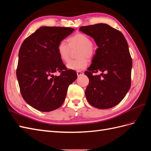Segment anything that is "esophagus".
I'll list each match as a JSON object with an SVG mask.
<instances>
[{"label":"esophagus","mask_w":151,"mask_h":151,"mask_svg":"<svg viewBox=\"0 0 151 151\" xmlns=\"http://www.w3.org/2000/svg\"><path fill=\"white\" fill-rule=\"evenodd\" d=\"M82 75H83V72H81V71L77 72V76H78V77H79V76H82Z\"/></svg>","instance_id":"34e87169"}]
</instances>
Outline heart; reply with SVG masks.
<instances>
[{
	"mask_svg": "<svg viewBox=\"0 0 151 151\" xmlns=\"http://www.w3.org/2000/svg\"><path fill=\"white\" fill-rule=\"evenodd\" d=\"M68 45L65 41H61L57 46L58 56L64 62L69 60L70 48L79 47L78 52V59L70 61L67 64V68L74 71H81L85 69L88 65V58H91L95 54V49L91 43V39L85 34L78 33L68 39Z\"/></svg>",
	"mask_w": 151,
	"mask_h": 151,
	"instance_id": "1",
	"label": "heart"
}]
</instances>
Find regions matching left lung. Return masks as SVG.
Here are the masks:
<instances>
[{
  "label": "left lung",
  "instance_id": "left-lung-1",
  "mask_svg": "<svg viewBox=\"0 0 151 151\" xmlns=\"http://www.w3.org/2000/svg\"><path fill=\"white\" fill-rule=\"evenodd\" d=\"M79 31L92 38L98 47L84 72L90 80L85 91L87 101L99 109L113 108L131 87L133 63L127 42L122 32L106 24L82 26ZM97 71L100 75H93Z\"/></svg>",
  "mask_w": 151,
  "mask_h": 151
}]
</instances>
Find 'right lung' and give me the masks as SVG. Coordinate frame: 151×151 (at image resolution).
I'll use <instances>...</instances> for the list:
<instances>
[{"mask_svg":"<svg viewBox=\"0 0 151 151\" xmlns=\"http://www.w3.org/2000/svg\"><path fill=\"white\" fill-rule=\"evenodd\" d=\"M74 29L41 27L23 42L18 53L17 78L22 96L31 107L49 112L63 104L68 87L77 79L58 56V43ZM55 72H60L59 76Z\"/></svg>","mask_w":151,"mask_h":151,"instance_id":"add662e5","label":"right lung"}]
</instances>
